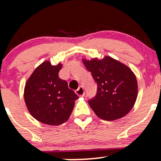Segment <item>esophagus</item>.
<instances>
[{"mask_svg": "<svg viewBox=\"0 0 161 161\" xmlns=\"http://www.w3.org/2000/svg\"><path fill=\"white\" fill-rule=\"evenodd\" d=\"M75 93H76V95L79 96H84L85 90H84V88H83V87L79 86L78 89L75 90Z\"/></svg>", "mask_w": 161, "mask_h": 161, "instance_id": "esophagus-1", "label": "esophagus"}]
</instances>
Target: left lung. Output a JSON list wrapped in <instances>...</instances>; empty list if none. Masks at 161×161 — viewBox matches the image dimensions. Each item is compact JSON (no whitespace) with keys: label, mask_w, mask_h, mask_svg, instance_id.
Masks as SVG:
<instances>
[{"label":"left lung","mask_w":161,"mask_h":161,"mask_svg":"<svg viewBox=\"0 0 161 161\" xmlns=\"http://www.w3.org/2000/svg\"><path fill=\"white\" fill-rule=\"evenodd\" d=\"M82 62L97 83V94L88 101L96 115L107 121L126 115L137 98L138 84L133 72L108 56L102 60L83 59Z\"/></svg>","instance_id":"left-lung-1"}]
</instances>
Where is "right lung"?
<instances>
[{
	"label": "right lung",
	"instance_id": "1",
	"mask_svg": "<svg viewBox=\"0 0 161 161\" xmlns=\"http://www.w3.org/2000/svg\"><path fill=\"white\" fill-rule=\"evenodd\" d=\"M62 64L51 65L45 61L25 83L24 99L35 119L42 123L58 125L67 121L78 95L69 89L66 81L59 78Z\"/></svg>",
	"mask_w": 161,
	"mask_h": 161
}]
</instances>
